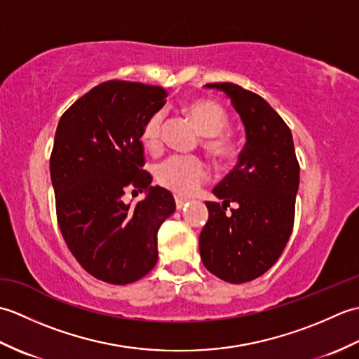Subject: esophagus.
Returning <instances> with one entry per match:
<instances>
[{
    "instance_id": "obj_1",
    "label": "esophagus",
    "mask_w": 359,
    "mask_h": 359,
    "mask_svg": "<svg viewBox=\"0 0 359 359\" xmlns=\"http://www.w3.org/2000/svg\"><path fill=\"white\" fill-rule=\"evenodd\" d=\"M187 203H188V199H185V197L175 196V207H177V210H180V208H184Z\"/></svg>"
}]
</instances>
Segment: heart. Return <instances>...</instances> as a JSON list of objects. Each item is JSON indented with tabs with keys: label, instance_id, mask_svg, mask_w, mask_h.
I'll return each instance as SVG.
<instances>
[{
	"label": "heart",
	"instance_id": "b5f03b06",
	"mask_svg": "<svg viewBox=\"0 0 359 359\" xmlns=\"http://www.w3.org/2000/svg\"><path fill=\"white\" fill-rule=\"evenodd\" d=\"M182 111L193 121L203 135L202 144L219 162H226L234 156L236 142L230 133L225 131L228 125V114L224 106L207 100L193 98L182 104ZM163 114L156 112L148 117L142 128L140 140L144 149L157 152L162 148ZM156 179L160 185L171 191L188 196L196 193L208 180V165L199 156H171L156 166Z\"/></svg>",
	"mask_w": 359,
	"mask_h": 359
}]
</instances>
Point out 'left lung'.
<instances>
[{
	"mask_svg": "<svg viewBox=\"0 0 359 359\" xmlns=\"http://www.w3.org/2000/svg\"><path fill=\"white\" fill-rule=\"evenodd\" d=\"M205 86L230 97L245 125L247 143L234 170L212 189L224 202H207L201 259L217 278L242 284L270 270L287 245L294 224L299 162L292 131L261 95L234 83ZM231 203L235 208L226 213Z\"/></svg>",
	"mask_w": 359,
	"mask_h": 359,
	"instance_id": "left-lung-1",
	"label": "left lung"
}]
</instances>
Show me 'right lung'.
<instances>
[{
  "mask_svg": "<svg viewBox=\"0 0 359 359\" xmlns=\"http://www.w3.org/2000/svg\"><path fill=\"white\" fill-rule=\"evenodd\" d=\"M162 86L108 80L66 109L50 152L57 222L72 256L112 285L142 279L157 262V233L175 210L172 194L149 187L142 128L166 103ZM149 196L135 205L126 191Z\"/></svg>",
  "mask_w": 359,
  "mask_h": 359,
  "instance_id": "right-lung-1",
  "label": "right lung"
}]
</instances>
